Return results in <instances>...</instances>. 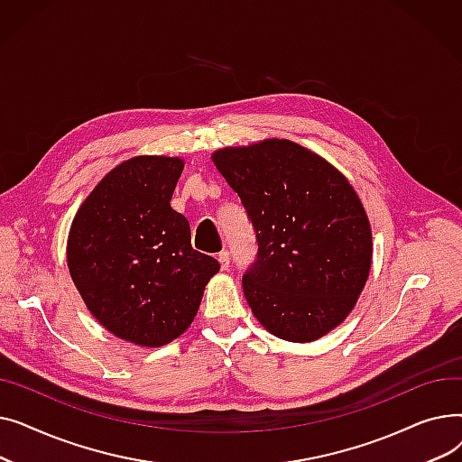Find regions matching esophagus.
<instances>
[{
	"mask_svg": "<svg viewBox=\"0 0 462 462\" xmlns=\"http://www.w3.org/2000/svg\"><path fill=\"white\" fill-rule=\"evenodd\" d=\"M217 260H218V263H221V268L223 270H228L230 268V253L228 251H221L217 254Z\"/></svg>",
	"mask_w": 462,
	"mask_h": 462,
	"instance_id": "34e87169",
	"label": "esophagus"
}]
</instances>
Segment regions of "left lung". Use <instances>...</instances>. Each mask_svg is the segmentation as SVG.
Segmentation results:
<instances>
[{
    "instance_id": "1",
    "label": "left lung",
    "mask_w": 462,
    "mask_h": 462,
    "mask_svg": "<svg viewBox=\"0 0 462 462\" xmlns=\"http://www.w3.org/2000/svg\"><path fill=\"white\" fill-rule=\"evenodd\" d=\"M211 159L256 234V260L244 275L253 314L284 341H317L348 317L371 272V225L356 190L290 140L225 148Z\"/></svg>"
}]
</instances>
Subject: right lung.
Segmentation results:
<instances>
[{
    "label": "right lung",
    "mask_w": 462,
    "mask_h": 462,
    "mask_svg": "<svg viewBox=\"0 0 462 462\" xmlns=\"http://www.w3.org/2000/svg\"><path fill=\"white\" fill-rule=\"evenodd\" d=\"M181 170V159L157 155L117 164L89 192L69 232V272L86 307L138 346L178 338L221 268L192 249L189 221L170 208Z\"/></svg>",
    "instance_id": "obj_1"
}]
</instances>
